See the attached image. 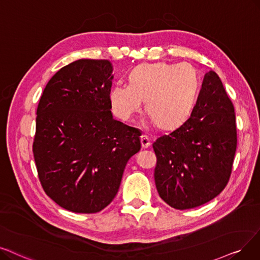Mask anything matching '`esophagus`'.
Listing matches in <instances>:
<instances>
[{
  "label": "esophagus",
  "instance_id": "obj_1",
  "mask_svg": "<svg viewBox=\"0 0 260 260\" xmlns=\"http://www.w3.org/2000/svg\"><path fill=\"white\" fill-rule=\"evenodd\" d=\"M141 143H142V147L143 148H148L150 146V140L147 136H142L141 137Z\"/></svg>",
  "mask_w": 260,
  "mask_h": 260
}]
</instances>
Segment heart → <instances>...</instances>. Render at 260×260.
<instances>
[{"label":"heart","mask_w":260,"mask_h":260,"mask_svg":"<svg viewBox=\"0 0 260 260\" xmlns=\"http://www.w3.org/2000/svg\"><path fill=\"white\" fill-rule=\"evenodd\" d=\"M130 84L116 83L109 90L113 113L130 120L146 100V110L162 129L180 126L191 115L197 100L200 77L189 63H145L134 67Z\"/></svg>","instance_id":"obj_1"}]
</instances>
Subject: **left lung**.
<instances>
[{
  "label": "left lung",
  "instance_id": "8db88e82",
  "mask_svg": "<svg viewBox=\"0 0 260 260\" xmlns=\"http://www.w3.org/2000/svg\"><path fill=\"white\" fill-rule=\"evenodd\" d=\"M161 199L184 210L213 200L226 186L237 148L234 106L214 71L206 74L190 117L152 144Z\"/></svg>",
  "mask_w": 260,
  "mask_h": 260
}]
</instances>
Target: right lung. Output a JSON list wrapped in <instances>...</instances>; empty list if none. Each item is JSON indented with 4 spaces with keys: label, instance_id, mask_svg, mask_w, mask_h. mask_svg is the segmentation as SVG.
Returning a JSON list of instances; mask_svg holds the SVG:
<instances>
[{
    "label": "right lung",
    "instance_id": "1",
    "mask_svg": "<svg viewBox=\"0 0 260 260\" xmlns=\"http://www.w3.org/2000/svg\"><path fill=\"white\" fill-rule=\"evenodd\" d=\"M108 59H78L50 79L39 100L33 153L51 200L76 213H96L116 196L141 132L113 118Z\"/></svg>",
    "mask_w": 260,
    "mask_h": 260
}]
</instances>
